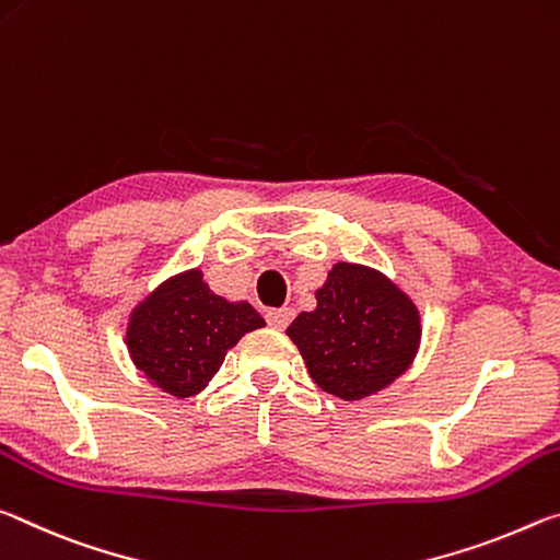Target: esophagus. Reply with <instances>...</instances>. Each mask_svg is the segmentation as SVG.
<instances>
[{
	"mask_svg": "<svg viewBox=\"0 0 560 560\" xmlns=\"http://www.w3.org/2000/svg\"><path fill=\"white\" fill-rule=\"evenodd\" d=\"M292 317H295V310H290V307L270 310V313H268V323H270L275 329H285V327L290 325Z\"/></svg>",
	"mask_w": 560,
	"mask_h": 560,
	"instance_id": "34e87169",
	"label": "esophagus"
}]
</instances>
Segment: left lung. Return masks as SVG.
I'll list each match as a JSON object with an SVG mask.
<instances>
[{
	"label": "left lung",
	"instance_id": "8db88e82",
	"mask_svg": "<svg viewBox=\"0 0 560 560\" xmlns=\"http://www.w3.org/2000/svg\"><path fill=\"white\" fill-rule=\"evenodd\" d=\"M317 307L285 335L325 392L360 401L405 374L421 345V315L405 290L377 268L340 260L315 290Z\"/></svg>",
	"mask_w": 560,
	"mask_h": 560
}]
</instances>
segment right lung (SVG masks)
<instances>
[{
  "mask_svg": "<svg viewBox=\"0 0 560 560\" xmlns=\"http://www.w3.org/2000/svg\"><path fill=\"white\" fill-rule=\"evenodd\" d=\"M265 327L250 302L215 295L203 270L171 275L131 310L126 350L155 389L176 399L194 397L223 364L228 350Z\"/></svg>",
  "mask_w": 560,
  "mask_h": 560,
  "instance_id": "right-lung-1",
  "label": "right lung"
}]
</instances>
